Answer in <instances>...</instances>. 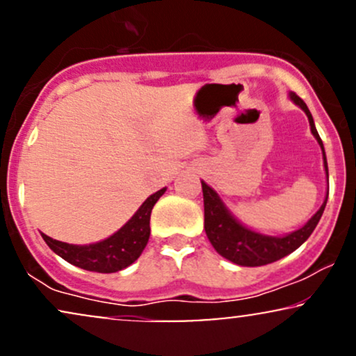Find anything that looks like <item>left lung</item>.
<instances>
[{
  "mask_svg": "<svg viewBox=\"0 0 356 356\" xmlns=\"http://www.w3.org/2000/svg\"><path fill=\"white\" fill-rule=\"evenodd\" d=\"M289 97H291L293 104L299 105L302 111L305 112V115L309 117L310 130H312L314 137L317 138L320 148H322L323 166H325V173L328 178L325 150H323V143L318 137V131L315 129L312 113H310L309 107H307L305 102L299 97V95L291 92ZM201 188H203L204 200V231L209 243L213 244L216 252L221 254L222 257H226L227 261L245 267L270 264V262L279 261V259H282L287 256V254L296 251L297 248H300V245L309 239V236L312 234L315 226L318 225L328 198L327 191L323 204L320 206L318 211L315 213L300 229L285 236H266L261 234V232L249 229V227H245L244 225H241L238 219L232 216L229 209L226 208V204L222 203V200L219 198V195L211 186H208L204 181H201Z\"/></svg>",
  "mask_w": 356,
  "mask_h": 356,
  "instance_id": "1",
  "label": "left lung"
}]
</instances>
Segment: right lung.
Returning <instances> with one entry per match:
<instances>
[{
	"instance_id": "obj_1",
	"label": "right lung",
	"mask_w": 356,
	"mask_h": 356,
	"mask_svg": "<svg viewBox=\"0 0 356 356\" xmlns=\"http://www.w3.org/2000/svg\"><path fill=\"white\" fill-rule=\"evenodd\" d=\"M165 191L166 188H161L160 191L148 196L138 208V211L120 229L113 232L111 238L100 241V243L76 245L52 239L44 232H41V236L52 251L63 257L64 261H67L69 264L86 270L102 272V274L118 272L134 264L140 257V254L143 252L148 238H150L152 209Z\"/></svg>"
}]
</instances>
